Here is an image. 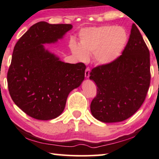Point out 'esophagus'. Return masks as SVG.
Wrapping results in <instances>:
<instances>
[{"label": "esophagus", "instance_id": "esophagus-1", "mask_svg": "<svg viewBox=\"0 0 159 159\" xmlns=\"http://www.w3.org/2000/svg\"><path fill=\"white\" fill-rule=\"evenodd\" d=\"M89 75H90V68L87 67L86 68V70H85V77L86 78H88V77H89Z\"/></svg>", "mask_w": 159, "mask_h": 159}]
</instances>
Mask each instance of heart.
Listing matches in <instances>:
<instances>
[{"mask_svg":"<svg viewBox=\"0 0 159 159\" xmlns=\"http://www.w3.org/2000/svg\"><path fill=\"white\" fill-rule=\"evenodd\" d=\"M80 46H70L73 55L79 60L86 62L89 55H93L99 64L107 65L114 61L121 55L128 41L124 28L107 25L85 29L80 33Z\"/></svg>","mask_w":159,"mask_h":159,"instance_id":"heart-1","label":"heart"}]
</instances>
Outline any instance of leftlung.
I'll use <instances>...</instances> for the list:
<instances>
[{
	"label": "left lung",
	"mask_w": 159,
	"mask_h": 159,
	"mask_svg": "<svg viewBox=\"0 0 159 159\" xmlns=\"http://www.w3.org/2000/svg\"><path fill=\"white\" fill-rule=\"evenodd\" d=\"M149 51L141 34L133 24L128 42L114 61L93 68L89 79L97 85L91 103L95 118L103 122L125 120L145 101L150 84Z\"/></svg>",
	"instance_id": "obj_1"
}]
</instances>
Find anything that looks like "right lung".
I'll return each mask as SVG.
<instances>
[{"label": "right lung", "mask_w": 159, "mask_h": 159, "mask_svg": "<svg viewBox=\"0 0 159 159\" xmlns=\"http://www.w3.org/2000/svg\"><path fill=\"white\" fill-rule=\"evenodd\" d=\"M73 28L71 24L35 23L17 41L7 72L10 96L23 112L48 120L60 116L68 94L84 80L83 63L68 64L46 50Z\"/></svg>", "instance_id": "right-lung-1"}]
</instances>
